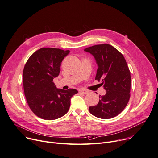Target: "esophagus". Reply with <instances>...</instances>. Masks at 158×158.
Listing matches in <instances>:
<instances>
[{
    "label": "esophagus",
    "instance_id": "34e87169",
    "mask_svg": "<svg viewBox=\"0 0 158 158\" xmlns=\"http://www.w3.org/2000/svg\"><path fill=\"white\" fill-rule=\"evenodd\" d=\"M79 93H82V94H86L88 93V91H86V90H85V89H79Z\"/></svg>",
    "mask_w": 158,
    "mask_h": 158
}]
</instances>
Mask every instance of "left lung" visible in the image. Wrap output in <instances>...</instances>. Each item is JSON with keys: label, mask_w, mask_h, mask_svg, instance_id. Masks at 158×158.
Masks as SVG:
<instances>
[{"label": "left lung", "mask_w": 158, "mask_h": 158, "mask_svg": "<svg viewBox=\"0 0 158 158\" xmlns=\"http://www.w3.org/2000/svg\"><path fill=\"white\" fill-rule=\"evenodd\" d=\"M93 55L98 65L95 80L102 81L106 93L99 96L98 103L89 106L93 115L109 119L119 114L130 99L131 76L123 55L109 44L96 45L84 49Z\"/></svg>", "instance_id": "1"}]
</instances>
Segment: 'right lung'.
Wrapping results in <instances>:
<instances>
[{
	"instance_id": "obj_1",
	"label": "right lung",
	"mask_w": 158,
	"mask_h": 158,
	"mask_svg": "<svg viewBox=\"0 0 158 158\" xmlns=\"http://www.w3.org/2000/svg\"><path fill=\"white\" fill-rule=\"evenodd\" d=\"M70 51L41 48L34 52L23 70V88L31 111L42 119L53 120L67 113L75 89H57L53 80L59 75L60 65Z\"/></svg>"
}]
</instances>
